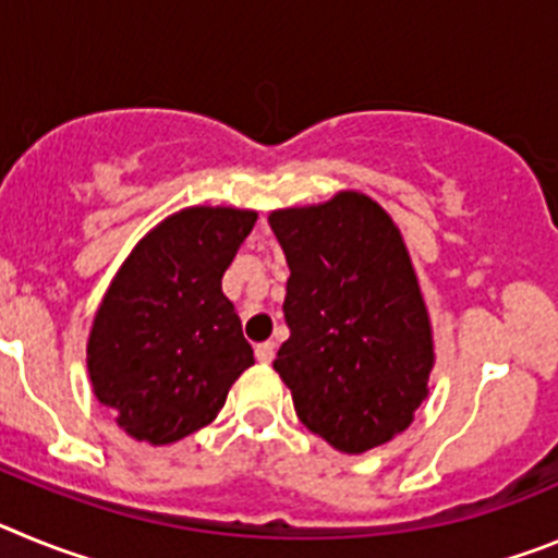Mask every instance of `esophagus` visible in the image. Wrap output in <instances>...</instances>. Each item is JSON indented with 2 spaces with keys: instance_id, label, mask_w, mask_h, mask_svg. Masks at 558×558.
Listing matches in <instances>:
<instances>
[{
  "instance_id": "1",
  "label": "esophagus",
  "mask_w": 558,
  "mask_h": 558,
  "mask_svg": "<svg viewBox=\"0 0 558 558\" xmlns=\"http://www.w3.org/2000/svg\"><path fill=\"white\" fill-rule=\"evenodd\" d=\"M256 360H259V363H265V366H268L270 360H274V352H276V343L274 340H265V343H256Z\"/></svg>"
}]
</instances>
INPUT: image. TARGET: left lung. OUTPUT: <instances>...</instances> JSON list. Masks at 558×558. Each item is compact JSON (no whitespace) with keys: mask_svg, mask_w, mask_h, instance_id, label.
<instances>
[{"mask_svg":"<svg viewBox=\"0 0 558 558\" xmlns=\"http://www.w3.org/2000/svg\"><path fill=\"white\" fill-rule=\"evenodd\" d=\"M288 259L290 338L274 368L302 425L340 452L386 445L413 422L433 329L405 240L363 192L268 218Z\"/></svg>","mask_w":558,"mask_h":558,"instance_id":"8db88e82","label":"left lung"}]
</instances>
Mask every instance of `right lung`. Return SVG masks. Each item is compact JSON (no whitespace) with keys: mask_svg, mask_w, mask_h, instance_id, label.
Listing matches in <instances>:
<instances>
[{"mask_svg":"<svg viewBox=\"0 0 558 558\" xmlns=\"http://www.w3.org/2000/svg\"><path fill=\"white\" fill-rule=\"evenodd\" d=\"M256 211L190 206L142 236L102 295L88 332L95 397L147 445H172L223 408L254 366L223 274Z\"/></svg>","mask_w":558,"mask_h":558,"instance_id":"1","label":"right lung"}]
</instances>
